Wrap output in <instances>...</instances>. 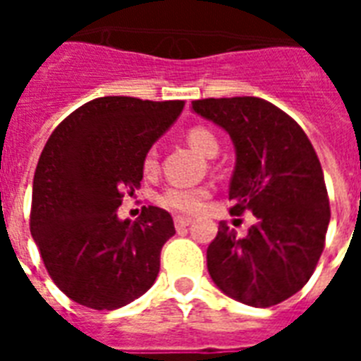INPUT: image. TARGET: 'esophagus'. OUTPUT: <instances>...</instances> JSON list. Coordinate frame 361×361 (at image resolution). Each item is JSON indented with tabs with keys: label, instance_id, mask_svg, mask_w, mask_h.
Listing matches in <instances>:
<instances>
[{
	"label": "esophagus",
	"instance_id": "34e87169",
	"mask_svg": "<svg viewBox=\"0 0 361 361\" xmlns=\"http://www.w3.org/2000/svg\"><path fill=\"white\" fill-rule=\"evenodd\" d=\"M192 223V219L191 217H181V215H178V217H176L174 219V225H176V228H181V226H189Z\"/></svg>",
	"mask_w": 361,
	"mask_h": 361
}]
</instances>
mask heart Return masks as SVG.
I'll use <instances>...</instances> for the list:
<instances>
[{
  "instance_id": "b5f03b06",
  "label": "heart",
  "mask_w": 361,
  "mask_h": 361,
  "mask_svg": "<svg viewBox=\"0 0 361 361\" xmlns=\"http://www.w3.org/2000/svg\"><path fill=\"white\" fill-rule=\"evenodd\" d=\"M187 142L191 144L192 149L209 157L212 153L217 152V138L204 127H195L187 133ZM155 166V153L149 152L144 159V169L152 170ZM208 197V189L204 187H169L159 197V204L170 212L178 214H197L204 206V200Z\"/></svg>"
}]
</instances>
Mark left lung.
Here are the masks:
<instances>
[{"label":"left lung","instance_id":"1","mask_svg":"<svg viewBox=\"0 0 361 361\" xmlns=\"http://www.w3.org/2000/svg\"><path fill=\"white\" fill-rule=\"evenodd\" d=\"M191 110L231 135V214L257 217L243 238L221 221L206 252L209 277L251 307L285 302L313 275L330 225L319 157L302 127L264 99H202Z\"/></svg>","mask_w":361,"mask_h":361}]
</instances>
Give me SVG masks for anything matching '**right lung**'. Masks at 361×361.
Segmentation results:
<instances>
[{
	"label": "right lung",
	"instance_id": "add662e5",
	"mask_svg": "<svg viewBox=\"0 0 361 361\" xmlns=\"http://www.w3.org/2000/svg\"><path fill=\"white\" fill-rule=\"evenodd\" d=\"M183 101L99 97L54 129L31 197V236L48 275L73 302L114 311L152 288L161 249L176 234L163 208L118 217L125 191L140 185L153 142L180 118Z\"/></svg>",
	"mask_w": 361,
	"mask_h": 361
}]
</instances>
